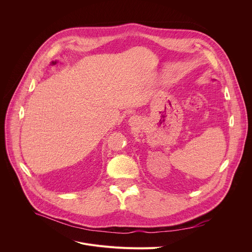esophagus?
Here are the masks:
<instances>
[{"mask_svg": "<svg viewBox=\"0 0 252 252\" xmlns=\"http://www.w3.org/2000/svg\"><path fill=\"white\" fill-rule=\"evenodd\" d=\"M128 123L130 126H138L141 123V119L139 117H131L128 120Z\"/></svg>", "mask_w": 252, "mask_h": 252, "instance_id": "34e87169", "label": "esophagus"}]
</instances>
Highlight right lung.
Returning <instances> with one entry per match:
<instances>
[{"mask_svg": "<svg viewBox=\"0 0 252 252\" xmlns=\"http://www.w3.org/2000/svg\"><path fill=\"white\" fill-rule=\"evenodd\" d=\"M57 63H58V61H57V60H55V61H52V62L50 63V65H52V66H53V65H56Z\"/></svg>", "mask_w": 252, "mask_h": 252, "instance_id": "obj_1", "label": "right lung"}]
</instances>
